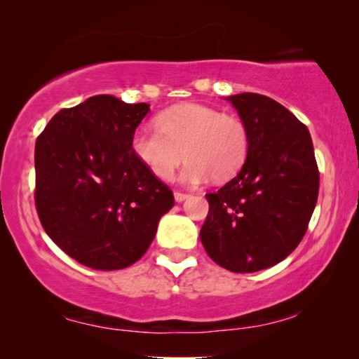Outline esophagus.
<instances>
[{
    "mask_svg": "<svg viewBox=\"0 0 359 359\" xmlns=\"http://www.w3.org/2000/svg\"><path fill=\"white\" fill-rule=\"evenodd\" d=\"M188 198H189V196L184 194V193H175V201H176V203H183V201H186Z\"/></svg>",
    "mask_w": 359,
    "mask_h": 359,
    "instance_id": "1",
    "label": "esophagus"
}]
</instances>
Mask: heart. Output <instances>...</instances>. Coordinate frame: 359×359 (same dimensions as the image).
Listing matches in <instances>:
<instances>
[{"label":"heart","instance_id":"b5f03b06","mask_svg":"<svg viewBox=\"0 0 359 359\" xmlns=\"http://www.w3.org/2000/svg\"><path fill=\"white\" fill-rule=\"evenodd\" d=\"M158 127L140 126L132 134L130 149L156 178L170 180L184 155L181 183H217L242 170L250 150V134L237 116L222 114L201 102H183L160 112Z\"/></svg>","mask_w":359,"mask_h":359}]
</instances>
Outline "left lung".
I'll return each mask as SVG.
<instances>
[{
  "label": "left lung",
  "instance_id": "left-lung-1",
  "mask_svg": "<svg viewBox=\"0 0 359 359\" xmlns=\"http://www.w3.org/2000/svg\"><path fill=\"white\" fill-rule=\"evenodd\" d=\"M250 134L242 170L217 193L201 242L219 266L255 273L289 257L306 233L318 196V170L309 129L271 97H225Z\"/></svg>",
  "mask_w": 359,
  "mask_h": 359
}]
</instances>
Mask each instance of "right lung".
I'll return each mask as SVG.
<instances>
[{
	"mask_svg": "<svg viewBox=\"0 0 359 359\" xmlns=\"http://www.w3.org/2000/svg\"><path fill=\"white\" fill-rule=\"evenodd\" d=\"M150 104L88 97L52 117L36 142V208L78 263L122 269L144 257L173 193L137 160L130 139Z\"/></svg>",
	"mask_w": 359,
	"mask_h": 359,
	"instance_id": "1",
	"label": "right lung"
}]
</instances>
